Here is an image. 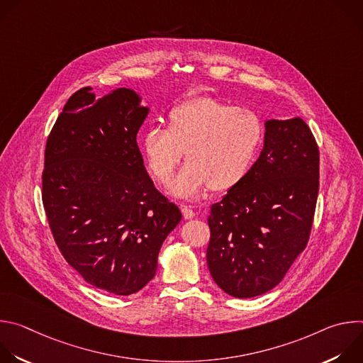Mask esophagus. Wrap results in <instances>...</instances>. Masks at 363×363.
I'll return each mask as SVG.
<instances>
[{
  "mask_svg": "<svg viewBox=\"0 0 363 363\" xmlns=\"http://www.w3.org/2000/svg\"><path fill=\"white\" fill-rule=\"evenodd\" d=\"M181 211H182L184 218H186V220L194 218V216H195V213H194L191 205H184V203H182V205H181Z\"/></svg>",
  "mask_w": 363,
  "mask_h": 363,
  "instance_id": "obj_1",
  "label": "esophagus"
}]
</instances>
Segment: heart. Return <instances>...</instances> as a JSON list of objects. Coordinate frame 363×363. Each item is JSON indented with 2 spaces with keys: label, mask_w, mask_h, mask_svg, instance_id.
<instances>
[{
  "label": "heart",
  "mask_w": 363,
  "mask_h": 363,
  "mask_svg": "<svg viewBox=\"0 0 363 363\" xmlns=\"http://www.w3.org/2000/svg\"><path fill=\"white\" fill-rule=\"evenodd\" d=\"M263 136V122L254 111L198 96L169 111L167 129L149 128L140 150L150 174L161 184L169 182L184 150L188 162L169 184V192L194 198L205 186L224 192L238 185L251 169Z\"/></svg>",
  "instance_id": "b5f03b06"
}]
</instances>
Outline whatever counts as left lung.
Returning a JSON list of instances; mask_svg holds the SVG:
<instances>
[{"label":"left lung","mask_w":363,"mask_h":363,"mask_svg":"<svg viewBox=\"0 0 363 363\" xmlns=\"http://www.w3.org/2000/svg\"><path fill=\"white\" fill-rule=\"evenodd\" d=\"M319 194V146L300 118L267 121L247 177L211 206L206 264L227 294L276 287L306 248Z\"/></svg>","instance_id":"1"}]
</instances>
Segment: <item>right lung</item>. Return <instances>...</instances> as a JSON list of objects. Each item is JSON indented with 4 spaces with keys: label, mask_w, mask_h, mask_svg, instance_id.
<instances>
[{
    "label": "right lung",
    "mask_w": 363,
    "mask_h": 363,
    "mask_svg": "<svg viewBox=\"0 0 363 363\" xmlns=\"http://www.w3.org/2000/svg\"><path fill=\"white\" fill-rule=\"evenodd\" d=\"M90 90L70 96L47 138L41 198L65 260L89 284L129 296L153 279L182 216L145 169L139 96L118 89L96 100Z\"/></svg>",
    "instance_id": "add662e5"
}]
</instances>
